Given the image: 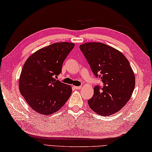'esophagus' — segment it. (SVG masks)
I'll return each instance as SVG.
<instances>
[{
  "instance_id": "obj_1",
  "label": "esophagus",
  "mask_w": 152,
  "mask_h": 152,
  "mask_svg": "<svg viewBox=\"0 0 152 152\" xmlns=\"http://www.w3.org/2000/svg\"><path fill=\"white\" fill-rule=\"evenodd\" d=\"M74 88H75V89H81V88H82L81 86H74Z\"/></svg>"
}]
</instances>
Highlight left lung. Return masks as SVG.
I'll return each instance as SVG.
<instances>
[{
  "mask_svg": "<svg viewBox=\"0 0 152 152\" xmlns=\"http://www.w3.org/2000/svg\"><path fill=\"white\" fill-rule=\"evenodd\" d=\"M79 48L94 75L104 83L102 88L94 87L88 106L99 115L111 116L126 105L135 87V76L129 61L121 51L101 42L85 43Z\"/></svg>",
  "mask_w": 152,
  "mask_h": 152,
  "instance_id": "1",
  "label": "left lung"
}]
</instances>
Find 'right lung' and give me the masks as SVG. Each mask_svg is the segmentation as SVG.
<instances>
[{"mask_svg":"<svg viewBox=\"0 0 152 152\" xmlns=\"http://www.w3.org/2000/svg\"><path fill=\"white\" fill-rule=\"evenodd\" d=\"M74 46L73 43H54L36 51L26 61L20 76L19 90L28 105L39 114L56 113L71 96V86L56 78Z\"/></svg>","mask_w":152,"mask_h":152,"instance_id":"add662e5","label":"right lung"}]
</instances>
